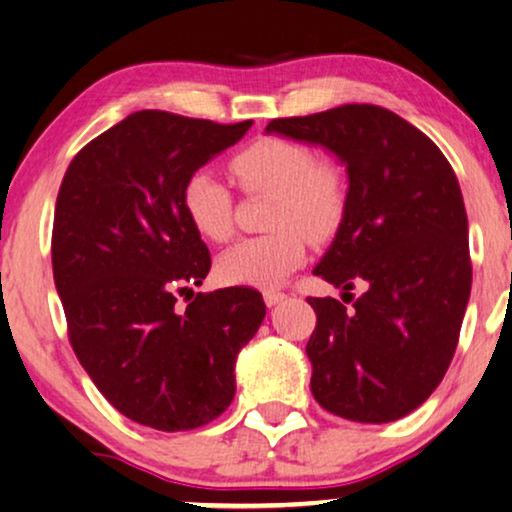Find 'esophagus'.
Listing matches in <instances>:
<instances>
[{"label": "esophagus", "mask_w": 512, "mask_h": 512, "mask_svg": "<svg viewBox=\"0 0 512 512\" xmlns=\"http://www.w3.org/2000/svg\"><path fill=\"white\" fill-rule=\"evenodd\" d=\"M263 299H266V306L273 308L277 304H282V301L287 299L285 292H275V289H268V292H263Z\"/></svg>", "instance_id": "34e87169"}]
</instances>
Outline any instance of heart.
<instances>
[{"label":"heart","mask_w":512,"mask_h":512,"mask_svg":"<svg viewBox=\"0 0 512 512\" xmlns=\"http://www.w3.org/2000/svg\"><path fill=\"white\" fill-rule=\"evenodd\" d=\"M230 173L251 194H270L268 227L277 230L232 244L218 258V275L227 285L277 287L306 261V238L315 242L337 232L346 211V182L330 161H318L311 147L261 137L232 156ZM182 208L201 237L225 242L235 230L232 194L206 170L189 175Z\"/></svg>","instance_id":"1"}]
</instances>
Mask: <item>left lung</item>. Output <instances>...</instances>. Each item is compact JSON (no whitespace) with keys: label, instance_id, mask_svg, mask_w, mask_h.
<instances>
[{"label":"left lung","instance_id":"left-lung-1","mask_svg":"<svg viewBox=\"0 0 512 512\" xmlns=\"http://www.w3.org/2000/svg\"><path fill=\"white\" fill-rule=\"evenodd\" d=\"M266 132L327 149L349 178L344 218L313 275L344 294L365 292L351 306L308 299L318 315L306 344L315 401L344 420H399L444 380L468 308V213L456 173L425 132L382 106L275 118Z\"/></svg>","mask_w":512,"mask_h":512}]
</instances>
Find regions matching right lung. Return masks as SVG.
Instances as JSON below:
<instances>
[{
	"mask_svg": "<svg viewBox=\"0 0 512 512\" xmlns=\"http://www.w3.org/2000/svg\"><path fill=\"white\" fill-rule=\"evenodd\" d=\"M249 128L130 113L75 154L56 197L54 285L75 356L113 408L154 430L218 418L235 399L237 353L266 318L249 287L174 308L211 270L182 189Z\"/></svg>",
	"mask_w": 512,
	"mask_h": 512,
	"instance_id": "right-lung-1",
	"label": "right lung"
}]
</instances>
